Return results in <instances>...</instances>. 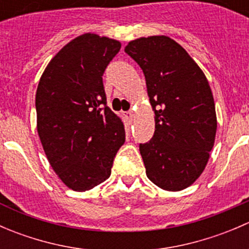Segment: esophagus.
Instances as JSON below:
<instances>
[{"mask_svg":"<svg viewBox=\"0 0 249 249\" xmlns=\"http://www.w3.org/2000/svg\"><path fill=\"white\" fill-rule=\"evenodd\" d=\"M125 115H126V118H127V119H130V120H132V118H134V110H127V112H126V114H125Z\"/></svg>","mask_w":249,"mask_h":249,"instance_id":"esophagus-1","label":"esophagus"}]
</instances>
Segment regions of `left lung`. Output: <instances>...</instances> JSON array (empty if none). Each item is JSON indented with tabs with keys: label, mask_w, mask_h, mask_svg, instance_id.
<instances>
[{
	"label": "left lung",
	"mask_w": 249,
	"mask_h": 249,
	"mask_svg": "<svg viewBox=\"0 0 249 249\" xmlns=\"http://www.w3.org/2000/svg\"><path fill=\"white\" fill-rule=\"evenodd\" d=\"M125 53L142 69L155 114V131L140 152L147 177L178 192L192 185L207 165L217 117L210 84L183 47L166 36L131 41Z\"/></svg>",
	"instance_id": "1"
}]
</instances>
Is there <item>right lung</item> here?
<instances>
[{
    "label": "right lung",
    "instance_id": "1",
    "mask_svg": "<svg viewBox=\"0 0 249 249\" xmlns=\"http://www.w3.org/2000/svg\"><path fill=\"white\" fill-rule=\"evenodd\" d=\"M120 42L85 34L48 64L36 92L37 131L53 170L69 188L85 192L110 176L125 142L122 119L107 106L102 76Z\"/></svg>",
    "mask_w": 249,
    "mask_h": 249
}]
</instances>
